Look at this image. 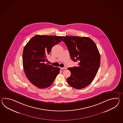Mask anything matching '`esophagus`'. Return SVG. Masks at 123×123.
I'll return each mask as SVG.
<instances>
[{
    "label": "esophagus",
    "mask_w": 123,
    "mask_h": 123,
    "mask_svg": "<svg viewBox=\"0 0 123 123\" xmlns=\"http://www.w3.org/2000/svg\"><path fill=\"white\" fill-rule=\"evenodd\" d=\"M60 69H62V70H63V69H67V67H64L63 68H61Z\"/></svg>",
    "instance_id": "obj_1"
}]
</instances>
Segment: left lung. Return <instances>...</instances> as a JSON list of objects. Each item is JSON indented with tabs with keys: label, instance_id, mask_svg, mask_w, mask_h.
<instances>
[{
	"label": "left lung",
	"instance_id": "left-lung-1",
	"mask_svg": "<svg viewBox=\"0 0 123 123\" xmlns=\"http://www.w3.org/2000/svg\"><path fill=\"white\" fill-rule=\"evenodd\" d=\"M63 41L72 60L78 63L77 67L68 68L71 74L67 82L75 89L84 88L93 81L100 66V56L97 47L87 37L65 36Z\"/></svg>",
	"mask_w": 123,
	"mask_h": 123
}]
</instances>
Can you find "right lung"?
Here are the masks:
<instances>
[{
  "label": "right lung",
  "mask_w": 123,
  "mask_h": 123,
  "mask_svg": "<svg viewBox=\"0 0 123 123\" xmlns=\"http://www.w3.org/2000/svg\"><path fill=\"white\" fill-rule=\"evenodd\" d=\"M64 36L36 35L25 46L23 64L28 80L36 87L45 88L51 86L58 74L59 68L45 63L52 48L60 43Z\"/></svg>",
  "instance_id": "add662e5"
}]
</instances>
